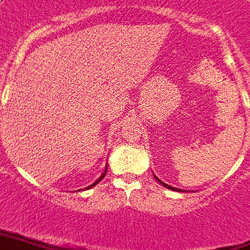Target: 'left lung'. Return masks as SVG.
Segmentation results:
<instances>
[{
  "label": "left lung",
  "instance_id": "left-lung-1",
  "mask_svg": "<svg viewBox=\"0 0 250 250\" xmlns=\"http://www.w3.org/2000/svg\"><path fill=\"white\" fill-rule=\"evenodd\" d=\"M155 178H156V180H157V181H159L160 184L163 185V186H165V188H170V190H174V191H182V190H180V188H171V186H169V185H167V184H164L163 181H161V180H159V178H157V177H156V176H155Z\"/></svg>",
  "mask_w": 250,
  "mask_h": 250
}]
</instances>
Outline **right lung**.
<instances>
[{
  "label": "right lung",
  "mask_w": 250,
  "mask_h": 250,
  "mask_svg": "<svg viewBox=\"0 0 250 250\" xmlns=\"http://www.w3.org/2000/svg\"><path fill=\"white\" fill-rule=\"evenodd\" d=\"M106 171H107V167H106V169H104V173H102V176H101L100 178H98V180L95 181L94 184H91L90 186H87V188H94L95 185H97V184H98V182H101V181L104 180V174H106Z\"/></svg>",
  "instance_id": "1"
}]
</instances>
